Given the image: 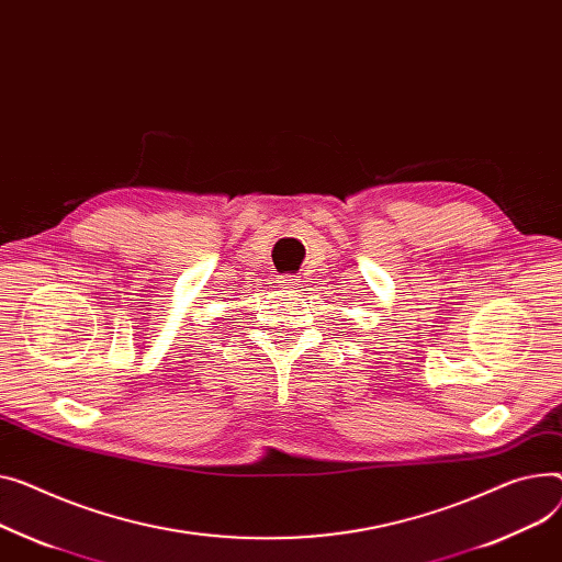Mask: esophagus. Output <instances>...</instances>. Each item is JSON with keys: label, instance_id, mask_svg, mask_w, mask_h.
Masks as SVG:
<instances>
[{"label": "esophagus", "instance_id": "esophagus-1", "mask_svg": "<svg viewBox=\"0 0 562 562\" xmlns=\"http://www.w3.org/2000/svg\"><path fill=\"white\" fill-rule=\"evenodd\" d=\"M278 282H280L282 289H291V286L297 284V278L291 276V273H282V276H278Z\"/></svg>", "mask_w": 562, "mask_h": 562}]
</instances>
